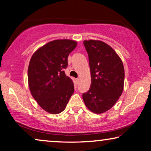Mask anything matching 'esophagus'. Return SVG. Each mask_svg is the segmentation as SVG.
Here are the masks:
<instances>
[{
  "mask_svg": "<svg viewBox=\"0 0 151 151\" xmlns=\"http://www.w3.org/2000/svg\"><path fill=\"white\" fill-rule=\"evenodd\" d=\"M76 84H77L80 83V79H79V78H76Z\"/></svg>",
  "mask_w": 151,
  "mask_h": 151,
  "instance_id": "obj_1",
  "label": "esophagus"
}]
</instances>
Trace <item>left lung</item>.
<instances>
[{
  "instance_id": "8db88e82",
  "label": "left lung",
  "mask_w": 151,
  "mask_h": 151,
  "mask_svg": "<svg viewBox=\"0 0 151 151\" xmlns=\"http://www.w3.org/2000/svg\"><path fill=\"white\" fill-rule=\"evenodd\" d=\"M88 53L91 83L89 90L82 94L88 109L102 113L113 106L122 93L124 69L120 58L104 42L84 40Z\"/></svg>"
}]
</instances>
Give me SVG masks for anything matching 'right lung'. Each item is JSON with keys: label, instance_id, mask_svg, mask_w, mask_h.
<instances>
[{"label": "right lung", "instance_id": "1", "mask_svg": "<svg viewBox=\"0 0 151 151\" xmlns=\"http://www.w3.org/2000/svg\"><path fill=\"white\" fill-rule=\"evenodd\" d=\"M76 41L55 40L38 49L30 60L28 82L33 98L47 112L58 114L65 110L74 92L72 80L65 75L68 56Z\"/></svg>", "mask_w": 151, "mask_h": 151}]
</instances>
